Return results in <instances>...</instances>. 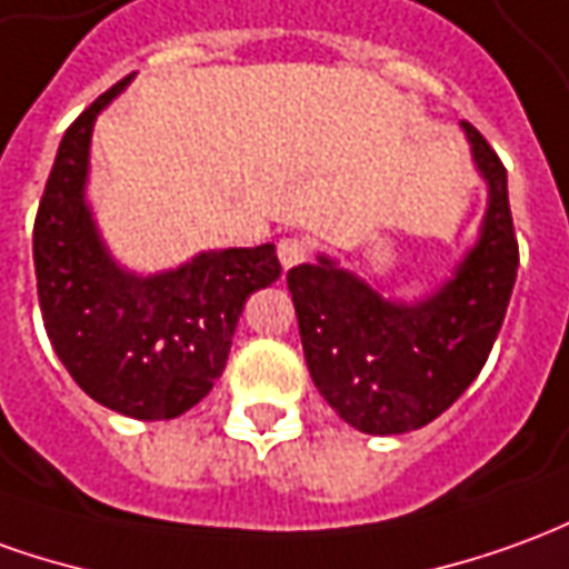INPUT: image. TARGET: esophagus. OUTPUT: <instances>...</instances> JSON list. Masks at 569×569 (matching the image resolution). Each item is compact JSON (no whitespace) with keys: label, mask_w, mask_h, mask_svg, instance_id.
I'll use <instances>...</instances> for the list:
<instances>
[{"label":"esophagus","mask_w":569,"mask_h":569,"mask_svg":"<svg viewBox=\"0 0 569 569\" xmlns=\"http://www.w3.org/2000/svg\"><path fill=\"white\" fill-rule=\"evenodd\" d=\"M308 252H311V246H308L305 237H283V240L277 243V258H280V264H283L286 271L301 264V261L308 258Z\"/></svg>","instance_id":"obj_1"}]
</instances>
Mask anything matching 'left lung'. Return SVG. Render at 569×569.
Masks as SVG:
<instances>
[{
	"label": "left lung",
	"mask_w": 569,
	"mask_h": 569,
	"mask_svg": "<svg viewBox=\"0 0 569 569\" xmlns=\"http://www.w3.org/2000/svg\"><path fill=\"white\" fill-rule=\"evenodd\" d=\"M490 209L478 246L437 296L395 305L329 258L286 273L317 391L363 435H403L435 422L478 379L518 277L508 174L487 138L462 122Z\"/></svg>",
	"instance_id": "left-lung-1"
}]
</instances>
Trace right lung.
Segmentation results:
<instances>
[{
  "mask_svg": "<svg viewBox=\"0 0 569 569\" xmlns=\"http://www.w3.org/2000/svg\"><path fill=\"white\" fill-rule=\"evenodd\" d=\"M129 79L63 132L36 212L33 264L46 332L73 381L101 407L153 422L188 412L212 391L246 298L280 277V261L264 243L202 252L157 277L113 264L82 188L91 126Z\"/></svg>",
  "mask_w": 569,
  "mask_h": 569,
  "instance_id": "1",
  "label": "right lung"
}]
</instances>
